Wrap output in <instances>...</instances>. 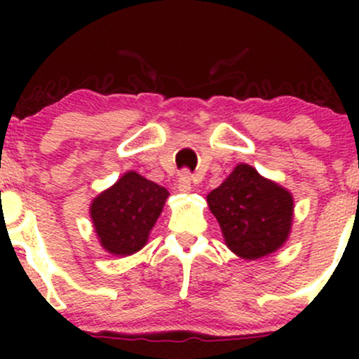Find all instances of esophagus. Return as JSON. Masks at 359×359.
I'll use <instances>...</instances> for the list:
<instances>
[{"label":"esophagus","mask_w":359,"mask_h":359,"mask_svg":"<svg viewBox=\"0 0 359 359\" xmlns=\"http://www.w3.org/2000/svg\"><path fill=\"white\" fill-rule=\"evenodd\" d=\"M177 189L180 192H191L192 189V175L189 174L187 170H184L182 174L179 175V182H177Z\"/></svg>","instance_id":"1"}]
</instances>
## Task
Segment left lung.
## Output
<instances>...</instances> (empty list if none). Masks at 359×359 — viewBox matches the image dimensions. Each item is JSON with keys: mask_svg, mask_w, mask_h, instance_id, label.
Wrapping results in <instances>:
<instances>
[{"mask_svg": "<svg viewBox=\"0 0 359 359\" xmlns=\"http://www.w3.org/2000/svg\"><path fill=\"white\" fill-rule=\"evenodd\" d=\"M209 211L221 226L226 246L243 259H258L282 248L294 222V196L240 163L208 194Z\"/></svg>", "mask_w": 359, "mask_h": 359, "instance_id": "obj_1", "label": "left lung"}]
</instances>
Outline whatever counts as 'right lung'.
Instances as JSON below:
<instances>
[{
	"label": "right lung",
	"instance_id": "right-lung-1",
	"mask_svg": "<svg viewBox=\"0 0 359 359\" xmlns=\"http://www.w3.org/2000/svg\"><path fill=\"white\" fill-rule=\"evenodd\" d=\"M167 197L165 187L135 170L123 174L109 189L97 194L89 214L102 250L114 257H130L142 250Z\"/></svg>",
	"mask_w": 359,
	"mask_h": 359
}]
</instances>
